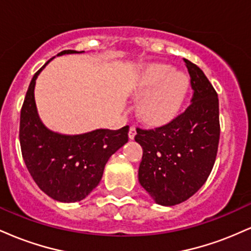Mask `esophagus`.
Masks as SVG:
<instances>
[{
	"label": "esophagus",
	"mask_w": 251,
	"mask_h": 251,
	"mask_svg": "<svg viewBox=\"0 0 251 251\" xmlns=\"http://www.w3.org/2000/svg\"><path fill=\"white\" fill-rule=\"evenodd\" d=\"M135 133H137V131H135V127H134V126H131V127H129V131H128V138H129V139H134Z\"/></svg>",
	"instance_id": "1"
}]
</instances>
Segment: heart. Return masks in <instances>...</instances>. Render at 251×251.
<instances>
[{"label":"heart","mask_w":251,"mask_h":251,"mask_svg":"<svg viewBox=\"0 0 251 251\" xmlns=\"http://www.w3.org/2000/svg\"><path fill=\"white\" fill-rule=\"evenodd\" d=\"M134 92L146 94L139 105L140 117L150 124L169 122L179 111L189 88V79L165 63H152L138 74Z\"/></svg>","instance_id":"b5f03b06"}]
</instances>
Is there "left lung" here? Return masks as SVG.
Masks as SVG:
<instances>
[{
	"label": "left lung",
	"instance_id": "1",
	"mask_svg": "<svg viewBox=\"0 0 251 251\" xmlns=\"http://www.w3.org/2000/svg\"><path fill=\"white\" fill-rule=\"evenodd\" d=\"M194 91L183 113L159 127H137L143 148L138 179L157 204L189 200L208 179L220 143L218 97L197 65L184 59Z\"/></svg>",
	"mask_w": 251,
	"mask_h": 251
}]
</instances>
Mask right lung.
<instances>
[{"label": "right lung", "mask_w": 251, "mask_h": 251, "mask_svg": "<svg viewBox=\"0 0 251 251\" xmlns=\"http://www.w3.org/2000/svg\"><path fill=\"white\" fill-rule=\"evenodd\" d=\"M73 53L82 51L68 50L57 55ZM45 66L34 74L22 105L20 145L25 166L37 186L53 200L73 203L82 201L97 188L109 157L128 142V126L77 135L48 129L37 116L34 99L36 77Z\"/></svg>", "instance_id": "obj_1"}]
</instances>
